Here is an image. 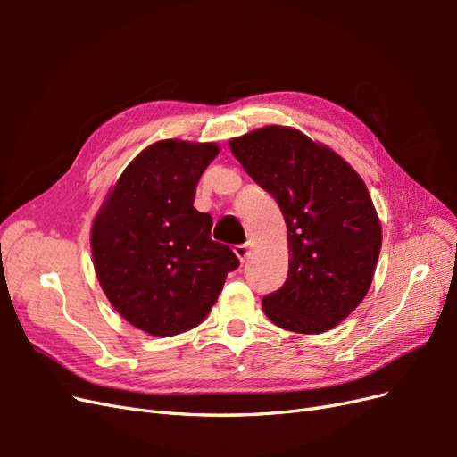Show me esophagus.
Segmentation results:
<instances>
[{
	"label": "esophagus",
	"mask_w": 457,
	"mask_h": 457,
	"mask_svg": "<svg viewBox=\"0 0 457 457\" xmlns=\"http://www.w3.org/2000/svg\"><path fill=\"white\" fill-rule=\"evenodd\" d=\"M234 253L240 261H245V257L250 255V244H237L234 245Z\"/></svg>",
	"instance_id": "34e87169"
}]
</instances>
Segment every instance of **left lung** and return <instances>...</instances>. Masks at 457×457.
I'll use <instances>...</instances> for the list:
<instances>
[{
  "label": "left lung",
  "mask_w": 457,
  "mask_h": 457,
  "mask_svg": "<svg viewBox=\"0 0 457 457\" xmlns=\"http://www.w3.org/2000/svg\"><path fill=\"white\" fill-rule=\"evenodd\" d=\"M228 145L280 205L287 227V278L262 297V311L295 334L337 326L368 294L381 250V225L364 181L334 150L292 128H261Z\"/></svg>",
  "instance_id": "left-lung-1"
}]
</instances>
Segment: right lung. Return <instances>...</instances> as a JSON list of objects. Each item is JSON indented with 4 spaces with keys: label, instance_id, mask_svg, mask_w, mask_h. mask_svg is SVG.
Masks as SVG:
<instances>
[{
    "label": "right lung",
    "instance_id": "obj_1",
    "mask_svg": "<svg viewBox=\"0 0 457 457\" xmlns=\"http://www.w3.org/2000/svg\"><path fill=\"white\" fill-rule=\"evenodd\" d=\"M217 145L160 141L121 173L91 228L95 272L112 307L150 336H175L212 311L240 261L195 207Z\"/></svg>",
    "mask_w": 457,
    "mask_h": 457
}]
</instances>
